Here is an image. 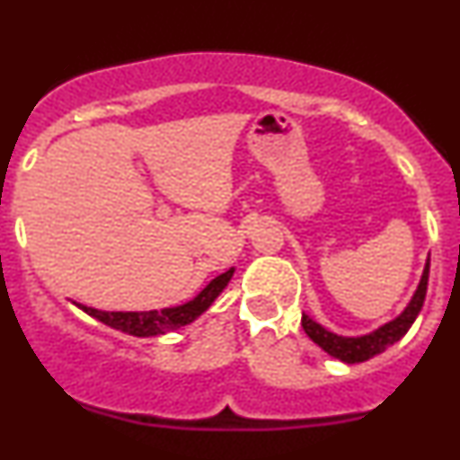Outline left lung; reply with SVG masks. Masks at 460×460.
<instances>
[{"instance_id": "1", "label": "left lung", "mask_w": 460, "mask_h": 460, "mask_svg": "<svg viewBox=\"0 0 460 460\" xmlns=\"http://www.w3.org/2000/svg\"><path fill=\"white\" fill-rule=\"evenodd\" d=\"M428 278H429V258L425 260V267H423V275L419 279V287L414 291L412 299L408 302V306L399 313L394 319H390L388 323L379 326L376 331L368 332V335H359V337H344V335H337V332L328 331L323 328L322 323H317L315 319L311 315L304 313L302 315V326L304 332L311 337L315 344L322 348L323 352H328L331 357L335 359L344 361V364H361V361H368L379 352H384L385 348H390L405 332L410 331V326L414 323V319L419 317L421 313L423 302H425V293H428Z\"/></svg>"}]
</instances>
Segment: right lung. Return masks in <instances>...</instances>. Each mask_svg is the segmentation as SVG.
I'll use <instances>...</instances> for the list:
<instances>
[{"instance_id":"1","label":"right lung","mask_w":460,"mask_h":460,"mask_svg":"<svg viewBox=\"0 0 460 460\" xmlns=\"http://www.w3.org/2000/svg\"><path fill=\"white\" fill-rule=\"evenodd\" d=\"M234 270L229 269L225 270L222 275L211 279L196 297L190 299V302L181 304V306H172V308H161V311H99V308L92 306H84V304H76L84 313H88L90 317L99 319L103 322L105 326L116 328L120 332H128V335L134 337H154V335H165V332L176 331V328L187 326L191 323L193 319H198L211 304L216 302V297L225 291V287L229 284V279L234 278Z\"/></svg>"}]
</instances>
